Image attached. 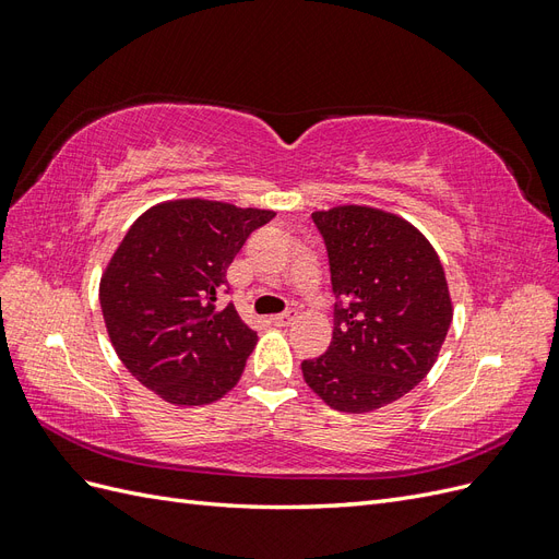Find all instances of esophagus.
Instances as JSON below:
<instances>
[{
  "label": "esophagus",
  "instance_id": "34e87169",
  "mask_svg": "<svg viewBox=\"0 0 559 559\" xmlns=\"http://www.w3.org/2000/svg\"><path fill=\"white\" fill-rule=\"evenodd\" d=\"M294 319H296V310H286V312H280V314L270 317V321H273L275 326H289Z\"/></svg>",
  "mask_w": 559,
  "mask_h": 559
}]
</instances>
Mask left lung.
<instances>
[{"label": "left lung", "mask_w": 559, "mask_h": 559, "mask_svg": "<svg viewBox=\"0 0 559 559\" xmlns=\"http://www.w3.org/2000/svg\"><path fill=\"white\" fill-rule=\"evenodd\" d=\"M329 253L333 337L300 364L312 392L341 413H370L427 378L445 343L452 300L441 259L405 218L373 207L314 212Z\"/></svg>", "instance_id": "left-lung-1"}]
</instances>
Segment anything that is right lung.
Instances as JSON below:
<instances>
[{
    "label": "right lung",
    "mask_w": 559,
    "mask_h": 559,
    "mask_svg": "<svg viewBox=\"0 0 559 559\" xmlns=\"http://www.w3.org/2000/svg\"><path fill=\"white\" fill-rule=\"evenodd\" d=\"M275 212L216 200H173L130 226L99 282L118 359L175 405H205L238 384L257 331L228 294V265Z\"/></svg>",
    "instance_id": "right-lung-1"
}]
</instances>
